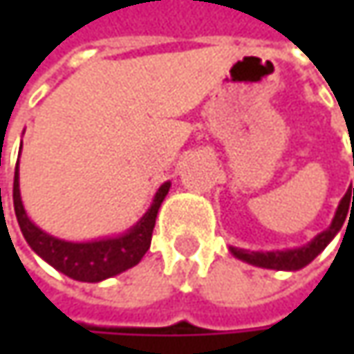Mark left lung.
<instances>
[{
    "mask_svg": "<svg viewBox=\"0 0 354 354\" xmlns=\"http://www.w3.org/2000/svg\"><path fill=\"white\" fill-rule=\"evenodd\" d=\"M353 195V205H350V195ZM348 209H354V189L348 187V191L345 193V197L339 201V207L335 211L333 221L331 225L327 226L323 232H319L317 236H313L307 244L297 246V248H286V250H244V248H236V246H228L230 254L246 262V264L256 266V268H266V270H281V272H295L301 270L307 264H311L321 252L327 248V244L333 240L339 230L345 225Z\"/></svg>",
    "mask_w": 354,
    "mask_h": 354,
    "instance_id": "1",
    "label": "left lung"
}]
</instances>
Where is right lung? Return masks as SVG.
Masks as SVG:
<instances>
[{
	"label": "right lung",
	"mask_w": 354,
	"mask_h": 354,
	"mask_svg": "<svg viewBox=\"0 0 354 354\" xmlns=\"http://www.w3.org/2000/svg\"><path fill=\"white\" fill-rule=\"evenodd\" d=\"M171 181L161 185L149 209L126 232L116 236L82 240V242L53 236L29 218L21 201L19 163L15 165V179H13V207H15V216L21 232L39 258H43L48 266H53L55 270H59L61 274L76 281L98 283L104 279L114 278L142 262L143 254L149 250L151 244L159 207L167 197Z\"/></svg>",
	"instance_id": "right-lung-1"
}]
</instances>
